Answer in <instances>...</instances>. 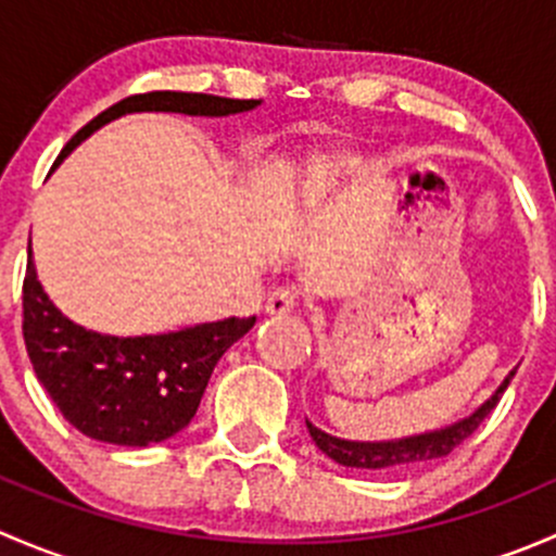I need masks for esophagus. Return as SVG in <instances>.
Instances as JSON below:
<instances>
[{
    "mask_svg": "<svg viewBox=\"0 0 556 556\" xmlns=\"http://www.w3.org/2000/svg\"><path fill=\"white\" fill-rule=\"evenodd\" d=\"M295 309H299V295H295L293 290H274V293L268 295L266 314H277V317H282V314H290Z\"/></svg>",
    "mask_w": 556,
    "mask_h": 556,
    "instance_id": "34e87169",
    "label": "esophagus"
}]
</instances>
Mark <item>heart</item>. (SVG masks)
I'll use <instances>...</instances> for the list:
<instances>
[{"label":"heart","instance_id":"obj_1","mask_svg":"<svg viewBox=\"0 0 556 556\" xmlns=\"http://www.w3.org/2000/svg\"><path fill=\"white\" fill-rule=\"evenodd\" d=\"M361 164L352 150L339 148V144H330V148H317L312 153H306L304 159L295 166L293 177L288 185V201H285V210L293 212V215H309L317 210L325 199H328L330 190L346 177V174L355 172V166Z\"/></svg>","mask_w":556,"mask_h":556}]
</instances>
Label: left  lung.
Masks as SVG:
<instances>
[{
    "label": "left lung",
    "instance_id": "obj_1",
    "mask_svg": "<svg viewBox=\"0 0 556 556\" xmlns=\"http://www.w3.org/2000/svg\"><path fill=\"white\" fill-rule=\"evenodd\" d=\"M517 368L503 379L501 387L476 408L468 417L457 419V422L446 425V428L428 430V433L419 435H403V439L392 441H346L336 439V435L325 433L317 425H312L306 419V428H309L312 441L317 444V450L328 454L330 459H336L339 465H346V468H363V470H387V473H401V470L414 468V465L430 463V459L446 457L454 446L463 444L481 422H484L486 414L497 406L501 395L506 392L508 382L514 379Z\"/></svg>",
    "mask_w": 556,
    "mask_h": 556
}]
</instances>
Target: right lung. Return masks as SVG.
Instances as JSON below:
<instances>
[{
    "mask_svg": "<svg viewBox=\"0 0 556 556\" xmlns=\"http://www.w3.org/2000/svg\"><path fill=\"white\" fill-rule=\"evenodd\" d=\"M257 104L261 99L182 91L128 97L83 126L61 150L55 166L93 131L123 115L179 112L226 117L255 110ZM252 325L255 317H228L155 336L97 333L61 314L39 285L35 261L26 266L24 341L39 384L66 422L104 444L150 446L188 428L217 361Z\"/></svg>",
    "mask_w": 556,
    "mask_h": 556,
    "instance_id": "add662e5",
    "label": "right lung"
}]
</instances>
